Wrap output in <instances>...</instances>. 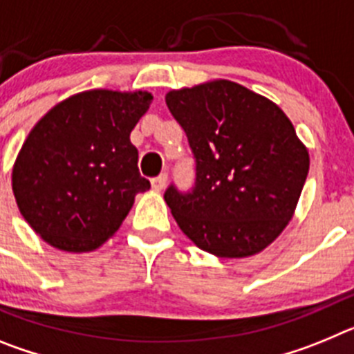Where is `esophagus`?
Wrapping results in <instances>:
<instances>
[{
    "mask_svg": "<svg viewBox=\"0 0 354 354\" xmlns=\"http://www.w3.org/2000/svg\"><path fill=\"white\" fill-rule=\"evenodd\" d=\"M167 180H168V175L167 174H161V175H158V177H154V179H152V189H154V192H162V189H165V186H167Z\"/></svg>",
    "mask_w": 354,
    "mask_h": 354,
    "instance_id": "esophagus-1",
    "label": "esophagus"
}]
</instances>
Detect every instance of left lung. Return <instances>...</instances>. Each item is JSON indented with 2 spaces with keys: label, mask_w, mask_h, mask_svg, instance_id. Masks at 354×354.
<instances>
[{
  "label": "left lung",
  "mask_w": 354,
  "mask_h": 354,
  "mask_svg": "<svg viewBox=\"0 0 354 354\" xmlns=\"http://www.w3.org/2000/svg\"><path fill=\"white\" fill-rule=\"evenodd\" d=\"M196 159L192 193H165L179 228L220 259L252 257L292 220L310 158L268 97L212 80L165 97Z\"/></svg>",
  "instance_id": "8db88e82"
}]
</instances>
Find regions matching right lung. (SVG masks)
Here are the masks:
<instances>
[{
  "instance_id": "right-lung-1",
  "label": "right lung",
  "mask_w": 354,
  "mask_h": 354,
  "mask_svg": "<svg viewBox=\"0 0 354 354\" xmlns=\"http://www.w3.org/2000/svg\"><path fill=\"white\" fill-rule=\"evenodd\" d=\"M150 102L145 90H86L53 106L30 131L12 168V192L48 245L93 252L149 189L129 136Z\"/></svg>"
}]
</instances>
